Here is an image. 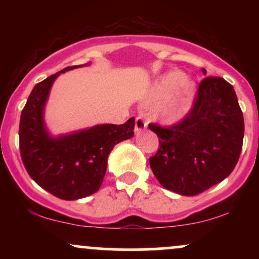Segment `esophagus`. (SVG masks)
I'll return each mask as SVG.
<instances>
[{
	"label": "esophagus",
	"instance_id": "34e87169",
	"mask_svg": "<svg viewBox=\"0 0 259 259\" xmlns=\"http://www.w3.org/2000/svg\"><path fill=\"white\" fill-rule=\"evenodd\" d=\"M147 127V121L142 117H138L135 119V130L136 132H141V130L146 129Z\"/></svg>",
	"mask_w": 259,
	"mask_h": 259
}]
</instances>
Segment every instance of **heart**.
<instances>
[{"mask_svg":"<svg viewBox=\"0 0 259 259\" xmlns=\"http://www.w3.org/2000/svg\"><path fill=\"white\" fill-rule=\"evenodd\" d=\"M194 95V84L184 79L183 73L169 72L157 80L148 92L147 102L157 103V117L165 121H177L185 114Z\"/></svg>","mask_w":259,"mask_h":259,"instance_id":"b5f03b06","label":"heart"}]
</instances>
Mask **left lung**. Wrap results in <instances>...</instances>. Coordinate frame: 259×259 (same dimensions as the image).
Here are the masks:
<instances>
[{"label": "left lung", "mask_w": 259, "mask_h": 259, "mask_svg": "<svg viewBox=\"0 0 259 259\" xmlns=\"http://www.w3.org/2000/svg\"><path fill=\"white\" fill-rule=\"evenodd\" d=\"M148 127L159 138L158 151L150 158L154 177L164 189L184 196L201 194L230 175L245 132L234 88L219 76L202 80L183 120Z\"/></svg>", "instance_id": "obj_1"}]
</instances>
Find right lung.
I'll return each mask as SVG.
<instances>
[{"label": "right lung", "instance_id": "obj_1", "mask_svg": "<svg viewBox=\"0 0 259 259\" xmlns=\"http://www.w3.org/2000/svg\"><path fill=\"white\" fill-rule=\"evenodd\" d=\"M85 65V64H84ZM67 67L32 89L20 115L19 148L24 167L37 185L62 200H78L100 189L113 147L134 136L135 119L101 124L69 135L52 138L44 123V108L51 86Z\"/></svg>", "mask_w": 259, "mask_h": 259}]
</instances>
